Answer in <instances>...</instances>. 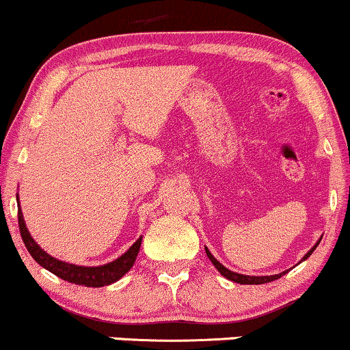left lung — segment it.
I'll return each instance as SVG.
<instances>
[{
  "mask_svg": "<svg viewBox=\"0 0 350 350\" xmlns=\"http://www.w3.org/2000/svg\"><path fill=\"white\" fill-rule=\"evenodd\" d=\"M319 242H321V240H319ZM319 242H317V243L314 245V247H312L311 250H309V252L306 253V255H304L303 260H306L308 256L311 255V253L316 250V247H317V245H319ZM206 253H207L208 260H211V262L214 263V267L217 268V270L220 271V275L226 276L227 280L235 281V283H240V284H263V283H268V281L278 280V278H281V276L284 275V273H286V271H283V273H280V275H273V276H247V275H240V273H234V271L227 270V268L224 267V265H220L219 262H217V260L214 258V255H212V253L208 252L207 248H206Z\"/></svg>",
  "mask_w": 350,
  "mask_h": 350,
  "instance_id": "obj_1",
  "label": "left lung"
}]
</instances>
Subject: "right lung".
Returning <instances> with one entry per match:
<instances>
[{
  "label": "right lung",
  "mask_w": 350,
  "mask_h": 350,
  "mask_svg": "<svg viewBox=\"0 0 350 350\" xmlns=\"http://www.w3.org/2000/svg\"><path fill=\"white\" fill-rule=\"evenodd\" d=\"M18 224L19 232H21L23 237V242L36 262L46 268V270L54 273L55 276L62 278L64 281L82 284V286L88 288L107 286V284L118 281L124 273L133 267L136 256H138L139 247H142V237H139V239L131 245L130 250L120 256V258H116L115 262L103 265V267H77V265H70L66 262H60V260H55L54 256H51L49 253L44 252L42 248L34 242L33 237L27 232L26 224H24L21 208L18 211Z\"/></svg>",
  "instance_id": "right-lung-1"
}]
</instances>
